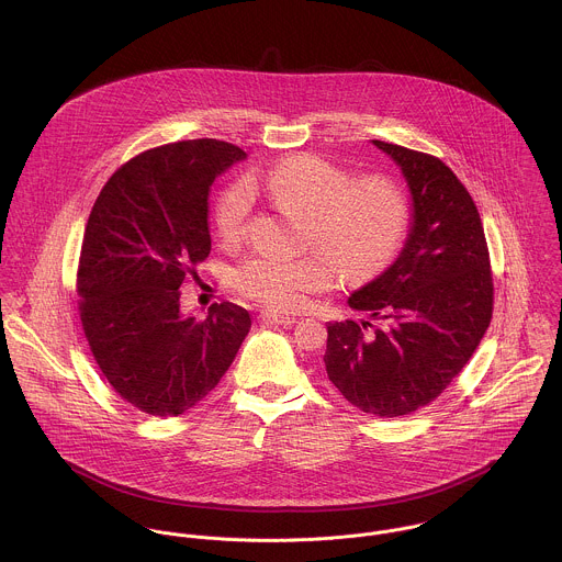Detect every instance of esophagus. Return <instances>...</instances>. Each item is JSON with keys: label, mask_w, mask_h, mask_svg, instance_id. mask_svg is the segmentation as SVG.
<instances>
[{"label": "esophagus", "mask_w": 562, "mask_h": 562, "mask_svg": "<svg viewBox=\"0 0 562 562\" xmlns=\"http://www.w3.org/2000/svg\"><path fill=\"white\" fill-rule=\"evenodd\" d=\"M259 321L263 324H281V326H292L296 318L288 316V314H277V312H261Z\"/></svg>", "instance_id": "34e87169"}]
</instances>
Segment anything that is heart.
<instances>
[{"label":"heart","instance_id":"1","mask_svg":"<svg viewBox=\"0 0 562 562\" xmlns=\"http://www.w3.org/2000/svg\"><path fill=\"white\" fill-rule=\"evenodd\" d=\"M255 188L307 214L310 240L337 258L352 279L381 272L406 236L408 203L398 186L383 177L355 181L341 166L301 154L277 161L252 181L238 179L221 192L216 227L223 240L240 241L248 234ZM336 262L322 252L292 257L261 250L241 261L232 272V283L246 299L294 312L337 283L341 270Z\"/></svg>","mask_w":562,"mask_h":562}]
</instances>
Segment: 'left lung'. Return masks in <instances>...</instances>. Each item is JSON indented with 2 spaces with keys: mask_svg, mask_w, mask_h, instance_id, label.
<instances>
[{
  "mask_svg": "<svg viewBox=\"0 0 562 562\" xmlns=\"http://www.w3.org/2000/svg\"><path fill=\"white\" fill-rule=\"evenodd\" d=\"M411 192V225L396 261L350 294L369 321L328 324L324 366L339 394L379 417L435 401L465 368L493 312L481 214L459 177L435 156L372 140Z\"/></svg>",
  "mask_w": 562,
  "mask_h": 562,
  "instance_id": "1",
  "label": "left lung"
}]
</instances>
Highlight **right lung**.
I'll return each instance as SVG.
<instances>
[{
  "label": "right lung",
  "instance_id": "right-lung-1",
  "mask_svg": "<svg viewBox=\"0 0 562 562\" xmlns=\"http://www.w3.org/2000/svg\"><path fill=\"white\" fill-rule=\"evenodd\" d=\"M244 158L214 138L149 149L108 179L88 216L83 335L112 390L149 415L175 417L203 401L248 335L240 305H212L205 321L179 312L181 283L212 250L210 188Z\"/></svg>",
  "mask_w": 562,
  "mask_h": 562
}]
</instances>
